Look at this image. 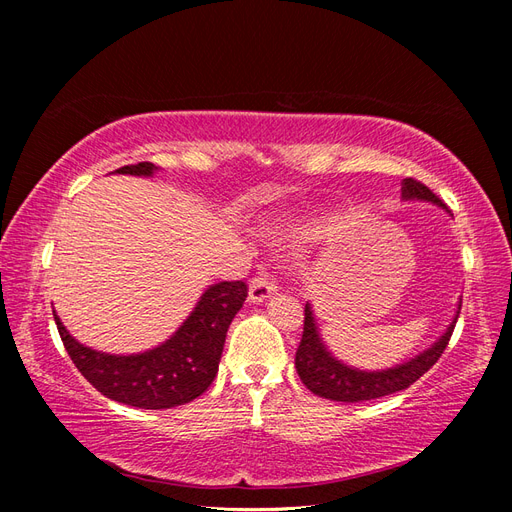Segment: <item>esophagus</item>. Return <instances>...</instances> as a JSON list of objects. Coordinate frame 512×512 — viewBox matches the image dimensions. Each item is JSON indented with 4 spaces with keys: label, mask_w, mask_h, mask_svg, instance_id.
Wrapping results in <instances>:
<instances>
[{
    "label": "esophagus",
    "mask_w": 512,
    "mask_h": 512,
    "mask_svg": "<svg viewBox=\"0 0 512 512\" xmlns=\"http://www.w3.org/2000/svg\"><path fill=\"white\" fill-rule=\"evenodd\" d=\"M275 290H277V282L273 280V275H269V271L262 269L256 277H252L247 299H250V303H265Z\"/></svg>",
    "instance_id": "esophagus-1"
}]
</instances>
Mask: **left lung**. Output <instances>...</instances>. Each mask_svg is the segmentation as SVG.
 I'll return each instance as SVG.
<instances>
[{
    "mask_svg": "<svg viewBox=\"0 0 512 512\" xmlns=\"http://www.w3.org/2000/svg\"><path fill=\"white\" fill-rule=\"evenodd\" d=\"M401 198L421 200V203H431L446 209V205L427 188V185L418 183L414 179L401 181ZM446 213L451 211L446 209ZM459 309H461V301L457 303L451 324H448L446 331L431 346L414 354L412 359H406L404 363L371 371V369L352 367L337 359V356L327 348V344H324L312 303H305L303 337H301L297 356H294V367H297V374L309 391L331 401L359 404V401L393 395L397 391L408 389V386L421 378L425 371H429L433 365H436V361L440 359L448 344V339L453 335L455 322L459 318Z\"/></svg>",
    "mask_w": 512,
    "mask_h": 512,
    "instance_id": "obj_1",
    "label": "left lung"
}]
</instances>
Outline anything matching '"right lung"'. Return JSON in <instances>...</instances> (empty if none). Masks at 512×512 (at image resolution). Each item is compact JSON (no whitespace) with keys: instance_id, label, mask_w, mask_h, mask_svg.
Here are the masks:
<instances>
[{"instance_id":"1","label":"right lung","mask_w":512,"mask_h":512,"mask_svg":"<svg viewBox=\"0 0 512 512\" xmlns=\"http://www.w3.org/2000/svg\"><path fill=\"white\" fill-rule=\"evenodd\" d=\"M158 166L138 162L115 173L153 177ZM247 297L243 282L211 284L179 329L156 348L136 354L94 350L74 339L59 316H53L72 363L102 395L119 404L166 410L190 404L203 395L218 374L226 333Z\"/></svg>"}]
</instances>
